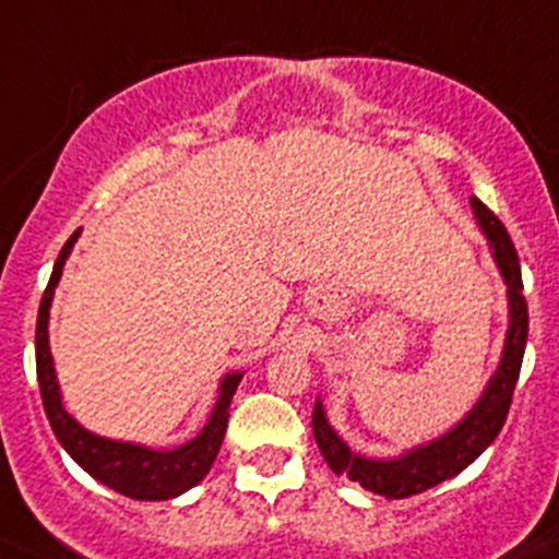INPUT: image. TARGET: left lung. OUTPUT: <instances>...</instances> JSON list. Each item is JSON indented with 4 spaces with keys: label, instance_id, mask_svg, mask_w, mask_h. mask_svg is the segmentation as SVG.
Masks as SVG:
<instances>
[{
    "label": "left lung",
    "instance_id": "obj_1",
    "mask_svg": "<svg viewBox=\"0 0 559 559\" xmlns=\"http://www.w3.org/2000/svg\"><path fill=\"white\" fill-rule=\"evenodd\" d=\"M474 214L479 219L481 230L490 239V248L496 261H499L501 275L510 286V331H507V345L501 365L487 384L485 395L474 412L462 420L456 429L440 440L429 442L424 449H415L399 460H365L356 456L354 451L334 435L323 415L320 401L311 412V426H314V440L320 445V454L331 465L334 474H345L350 481H359L365 490H373L386 499H409L417 492L429 490L440 481L451 479L460 471H465L481 451L499 437L501 426L507 420V412L512 404V392H515L518 373H521V361H524L526 334H530V309L524 298V281H521V264H518L515 245L501 223L481 200H471Z\"/></svg>",
    "mask_w": 559,
    "mask_h": 559
}]
</instances>
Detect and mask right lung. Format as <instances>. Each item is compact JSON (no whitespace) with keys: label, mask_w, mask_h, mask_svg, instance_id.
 Wrapping results in <instances>:
<instances>
[{"label":"right lung","mask_w":559,"mask_h":559,"mask_svg":"<svg viewBox=\"0 0 559 559\" xmlns=\"http://www.w3.org/2000/svg\"><path fill=\"white\" fill-rule=\"evenodd\" d=\"M80 230H74L67 239V245L60 248L55 270L49 275V284L44 289L41 306H38V323H35V370H38V386H41L44 412L49 417L55 437L60 445L74 456L80 467H85L97 481L108 485L110 490L130 496V499L142 501H164L175 499L189 487L198 485L205 474L211 471L214 460L223 445L225 426H228L230 415V399H234L236 384L242 376L234 373L223 381L219 386L217 409L211 412V420L205 429L194 437L192 442H186L180 449L173 451H150L142 445H130V442H114L105 437L85 431L83 426L74 424L69 412L60 404L58 381H55L52 354H49L47 340V320H49V304H52L55 284L60 278L63 261H67L69 250H72L74 239Z\"/></svg>","instance_id":"add662e5"}]
</instances>
